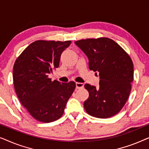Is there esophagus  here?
I'll use <instances>...</instances> for the list:
<instances>
[{
    "label": "esophagus",
    "mask_w": 149,
    "mask_h": 149,
    "mask_svg": "<svg viewBox=\"0 0 149 149\" xmlns=\"http://www.w3.org/2000/svg\"><path fill=\"white\" fill-rule=\"evenodd\" d=\"M84 87V84L82 83H76V88L77 89H82Z\"/></svg>",
    "instance_id": "34e87169"
}]
</instances>
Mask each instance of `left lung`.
Masks as SVG:
<instances>
[{
  "label": "left lung",
  "mask_w": 149,
  "mask_h": 149,
  "mask_svg": "<svg viewBox=\"0 0 149 149\" xmlns=\"http://www.w3.org/2000/svg\"><path fill=\"white\" fill-rule=\"evenodd\" d=\"M89 60V68L99 74V87L85 84L89 97L84 108L89 115L106 119L121 111L127 102L134 79V65L128 54L109 38L74 42Z\"/></svg>",
  "instance_id": "8db88e82"
}]
</instances>
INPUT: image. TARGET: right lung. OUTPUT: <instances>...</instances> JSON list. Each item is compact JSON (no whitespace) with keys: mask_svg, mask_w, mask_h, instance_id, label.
I'll use <instances>...</instances> for the list:
<instances>
[{"mask_svg":"<svg viewBox=\"0 0 149 149\" xmlns=\"http://www.w3.org/2000/svg\"><path fill=\"white\" fill-rule=\"evenodd\" d=\"M70 43V40H36L24 50L14 64L16 94L38 121L49 123L60 119L74 90L73 81L61 83L49 78L53 69L59 67L61 54Z\"/></svg>","mask_w":149,"mask_h":149,"instance_id":"add662e5","label":"right lung"}]
</instances>
